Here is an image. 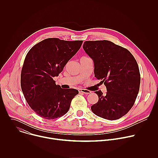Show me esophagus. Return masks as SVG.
Segmentation results:
<instances>
[{"mask_svg":"<svg viewBox=\"0 0 158 158\" xmlns=\"http://www.w3.org/2000/svg\"><path fill=\"white\" fill-rule=\"evenodd\" d=\"M78 91H79V93H84V94H88L91 93V91H89V90L84 89H79Z\"/></svg>","mask_w":158,"mask_h":158,"instance_id":"obj_1","label":"esophagus"}]
</instances>
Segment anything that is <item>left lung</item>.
Returning a JSON list of instances; mask_svg holds the SVG:
<instances>
[{
    "label": "left lung",
    "mask_w": 158,
    "mask_h": 158,
    "mask_svg": "<svg viewBox=\"0 0 158 158\" xmlns=\"http://www.w3.org/2000/svg\"><path fill=\"white\" fill-rule=\"evenodd\" d=\"M85 52L94 64V76L106 87V94L96 91L98 102L91 110L99 117L116 120L126 114L139 93L141 76L138 63L126 49L109 40H88Z\"/></svg>",
    "instance_id": "8db88e82"
}]
</instances>
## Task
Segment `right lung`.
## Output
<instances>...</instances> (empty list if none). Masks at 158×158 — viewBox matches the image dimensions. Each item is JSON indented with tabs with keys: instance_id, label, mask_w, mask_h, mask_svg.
<instances>
[{
	"instance_id": "1",
	"label": "right lung",
	"mask_w": 158,
	"mask_h": 158,
	"mask_svg": "<svg viewBox=\"0 0 158 158\" xmlns=\"http://www.w3.org/2000/svg\"><path fill=\"white\" fill-rule=\"evenodd\" d=\"M82 42L49 38L35 44L27 54L21 71V89L27 102L40 117L49 120L62 117L78 94L77 89H64L56 85L53 77L63 71Z\"/></svg>"
}]
</instances>
